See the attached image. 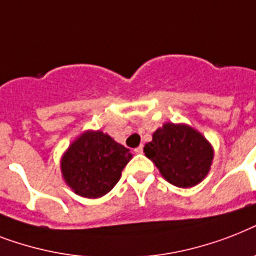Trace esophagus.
<instances>
[{
  "instance_id": "obj_1",
  "label": "esophagus",
  "mask_w": 256,
  "mask_h": 256,
  "mask_svg": "<svg viewBox=\"0 0 256 256\" xmlns=\"http://www.w3.org/2000/svg\"><path fill=\"white\" fill-rule=\"evenodd\" d=\"M134 152H136V153H142V145H140L138 148L134 149Z\"/></svg>"
}]
</instances>
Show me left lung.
Wrapping results in <instances>:
<instances>
[{"label": "left lung", "mask_w": 256, "mask_h": 256, "mask_svg": "<svg viewBox=\"0 0 256 256\" xmlns=\"http://www.w3.org/2000/svg\"><path fill=\"white\" fill-rule=\"evenodd\" d=\"M144 152L164 178L177 188L198 185L210 172L214 158L209 140L182 122H165L157 128Z\"/></svg>", "instance_id": "8db88e82"}]
</instances>
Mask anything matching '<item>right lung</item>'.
<instances>
[{"mask_svg":"<svg viewBox=\"0 0 256 256\" xmlns=\"http://www.w3.org/2000/svg\"><path fill=\"white\" fill-rule=\"evenodd\" d=\"M132 158L130 149L102 130H84L60 158L67 186L84 198H100L114 189Z\"/></svg>","mask_w":256,"mask_h":256,"instance_id":"right-lung-1","label":"right lung"}]
</instances>
